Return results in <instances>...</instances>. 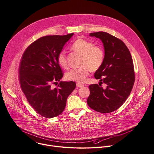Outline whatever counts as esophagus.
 <instances>
[{
    "instance_id": "34e87169",
    "label": "esophagus",
    "mask_w": 154,
    "mask_h": 154,
    "mask_svg": "<svg viewBox=\"0 0 154 154\" xmlns=\"http://www.w3.org/2000/svg\"><path fill=\"white\" fill-rule=\"evenodd\" d=\"M76 86H77V87H78V88H81V87H82L83 85L82 84L80 83H76Z\"/></svg>"
}]
</instances>
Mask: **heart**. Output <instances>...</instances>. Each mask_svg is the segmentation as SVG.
Listing matches in <instances>:
<instances>
[{
	"label": "heart",
	"instance_id": "heart-1",
	"mask_svg": "<svg viewBox=\"0 0 154 154\" xmlns=\"http://www.w3.org/2000/svg\"><path fill=\"white\" fill-rule=\"evenodd\" d=\"M71 49L82 55L79 68H74L66 73L67 80L84 83L87 81L90 71H95L100 68L104 60V51L100 46L86 39L80 38L75 40L71 46ZM59 65L64 68L68 67L66 51L62 50L57 56Z\"/></svg>",
	"mask_w": 154,
	"mask_h": 154
}]
</instances>
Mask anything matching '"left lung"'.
I'll use <instances>...</instances> for the list:
<instances>
[{
    "instance_id": "1",
    "label": "left lung",
    "mask_w": 154,
    "mask_h": 154,
    "mask_svg": "<svg viewBox=\"0 0 154 154\" xmlns=\"http://www.w3.org/2000/svg\"><path fill=\"white\" fill-rule=\"evenodd\" d=\"M89 36L99 38L103 44L104 60L94 76L107 86L103 89L97 84L89 85L87 103L98 112L110 113L124 103L133 89L135 74L132 57L123 41L107 32L91 33Z\"/></svg>"
}]
</instances>
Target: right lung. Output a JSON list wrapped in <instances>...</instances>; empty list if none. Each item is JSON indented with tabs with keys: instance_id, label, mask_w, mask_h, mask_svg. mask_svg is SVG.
I'll list each match as a JSON object with an SVG mask.
<instances>
[{
	"instance_id": "add662e5",
	"label": "right lung",
	"mask_w": 154,
	"mask_h": 154,
	"mask_svg": "<svg viewBox=\"0 0 154 154\" xmlns=\"http://www.w3.org/2000/svg\"><path fill=\"white\" fill-rule=\"evenodd\" d=\"M74 33L40 38L24 52L19 67L21 89L32 107L47 118L57 116L64 110L68 96L76 86L74 82H60L63 73L57 56Z\"/></svg>"
}]
</instances>
